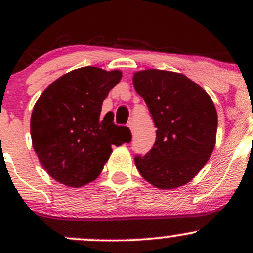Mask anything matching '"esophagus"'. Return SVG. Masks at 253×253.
Wrapping results in <instances>:
<instances>
[{
  "label": "esophagus",
  "instance_id": "1",
  "mask_svg": "<svg viewBox=\"0 0 253 253\" xmlns=\"http://www.w3.org/2000/svg\"><path fill=\"white\" fill-rule=\"evenodd\" d=\"M127 126H128V128L133 132V129H134V123H133V120H129L128 123H127Z\"/></svg>",
  "mask_w": 253,
  "mask_h": 253
}]
</instances>
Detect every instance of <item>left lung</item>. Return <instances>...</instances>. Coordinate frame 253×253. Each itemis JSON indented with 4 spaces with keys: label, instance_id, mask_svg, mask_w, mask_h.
<instances>
[{
    "label": "left lung",
    "instance_id": "left-lung-1",
    "mask_svg": "<svg viewBox=\"0 0 253 253\" xmlns=\"http://www.w3.org/2000/svg\"><path fill=\"white\" fill-rule=\"evenodd\" d=\"M135 91L149 107L156 141L134 162L140 175L158 189H176L189 183L205 167L216 140L217 114L210 95L179 72L136 71Z\"/></svg>",
    "mask_w": 253,
    "mask_h": 253
}]
</instances>
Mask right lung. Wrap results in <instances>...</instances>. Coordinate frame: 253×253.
<instances>
[{
  "label": "right lung",
  "instance_id": "1",
  "mask_svg": "<svg viewBox=\"0 0 253 253\" xmlns=\"http://www.w3.org/2000/svg\"><path fill=\"white\" fill-rule=\"evenodd\" d=\"M120 70L84 66L60 76L34 104L32 145L43 170L54 181L80 188L95 181L113 152V145L130 140L126 126H117L103 100L120 82Z\"/></svg>",
  "mask_w": 253,
  "mask_h": 253
}]
</instances>
